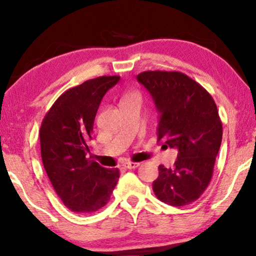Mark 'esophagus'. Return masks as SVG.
I'll use <instances>...</instances> for the list:
<instances>
[{
  "label": "esophagus",
  "mask_w": 256,
  "mask_h": 256,
  "mask_svg": "<svg viewBox=\"0 0 256 256\" xmlns=\"http://www.w3.org/2000/svg\"><path fill=\"white\" fill-rule=\"evenodd\" d=\"M138 166H140V163L130 162V160H128V162L124 163V166L127 168V169H135V168H138Z\"/></svg>",
  "instance_id": "obj_1"
}]
</instances>
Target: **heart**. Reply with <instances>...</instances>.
<instances>
[{
	"label": "heart",
	"mask_w": 256,
	"mask_h": 256,
	"mask_svg": "<svg viewBox=\"0 0 256 256\" xmlns=\"http://www.w3.org/2000/svg\"><path fill=\"white\" fill-rule=\"evenodd\" d=\"M130 98H138V96H136V94H132V96H129L127 99H130Z\"/></svg>",
	"instance_id": "heart-1"
}]
</instances>
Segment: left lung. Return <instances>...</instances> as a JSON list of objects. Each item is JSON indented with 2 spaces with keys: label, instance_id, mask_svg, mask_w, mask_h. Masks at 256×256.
<instances>
[{
  "label": "left lung",
  "instance_id": "left-lung-1",
  "mask_svg": "<svg viewBox=\"0 0 256 256\" xmlns=\"http://www.w3.org/2000/svg\"><path fill=\"white\" fill-rule=\"evenodd\" d=\"M160 113L157 140L178 150L172 168L158 166L152 190L160 202L184 206L200 197L213 174L222 124L213 98L202 85L177 71L138 76Z\"/></svg>",
  "mask_w": 256,
  "mask_h": 256
}]
</instances>
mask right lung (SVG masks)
<instances>
[{
    "label": "right lung",
    "mask_w": 256,
    "mask_h": 256,
    "mask_svg": "<svg viewBox=\"0 0 256 256\" xmlns=\"http://www.w3.org/2000/svg\"><path fill=\"white\" fill-rule=\"evenodd\" d=\"M118 76L87 80L62 93L52 104L40 130L44 169L56 194L73 212L90 213L110 199L120 172L87 158L94 118Z\"/></svg>",
    "instance_id": "add662e5"
}]
</instances>
